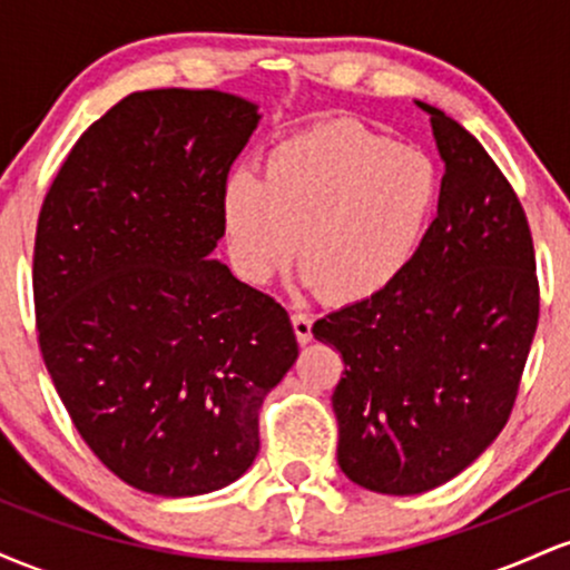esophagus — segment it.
<instances>
[{
	"label": "esophagus",
	"mask_w": 570,
	"mask_h": 570,
	"mask_svg": "<svg viewBox=\"0 0 570 570\" xmlns=\"http://www.w3.org/2000/svg\"><path fill=\"white\" fill-rule=\"evenodd\" d=\"M292 326H294V335H297L299 345H307L313 340V318L307 313L297 311L292 313Z\"/></svg>",
	"instance_id": "esophagus-1"
}]
</instances>
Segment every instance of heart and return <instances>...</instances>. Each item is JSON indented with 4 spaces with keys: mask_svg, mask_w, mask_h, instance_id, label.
<instances>
[{
    "mask_svg": "<svg viewBox=\"0 0 570 570\" xmlns=\"http://www.w3.org/2000/svg\"><path fill=\"white\" fill-rule=\"evenodd\" d=\"M434 206L426 155L356 122L289 136L267 153L265 176L238 168L222 187L235 271L265 284L294 252L307 284L332 303L383 292L417 252Z\"/></svg>",
    "mask_w": 570,
    "mask_h": 570,
    "instance_id": "obj_1",
    "label": "heart"
}]
</instances>
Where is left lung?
<instances>
[{"label": "left lung", "mask_w": 570, "mask_h": 570, "mask_svg": "<svg viewBox=\"0 0 570 570\" xmlns=\"http://www.w3.org/2000/svg\"><path fill=\"white\" fill-rule=\"evenodd\" d=\"M444 160L436 219L383 292L313 324L343 356L337 463L358 488L426 493L507 426L535 324L533 238L512 185L466 128L431 104Z\"/></svg>", "instance_id": "8db88e82"}]
</instances>
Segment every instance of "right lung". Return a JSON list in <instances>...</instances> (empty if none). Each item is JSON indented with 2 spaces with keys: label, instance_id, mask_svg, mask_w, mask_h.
<instances>
[{
  "label": "right lung",
  "instance_id": "add662e5",
  "mask_svg": "<svg viewBox=\"0 0 570 570\" xmlns=\"http://www.w3.org/2000/svg\"><path fill=\"white\" fill-rule=\"evenodd\" d=\"M257 122V104L222 90L130 94L71 147L39 212L45 367L85 444L144 493L238 480L297 358L289 313L212 259Z\"/></svg>",
  "mask_w": 570,
  "mask_h": 570
}]
</instances>
